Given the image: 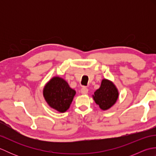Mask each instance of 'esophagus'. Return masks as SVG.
I'll return each instance as SVG.
<instances>
[{"mask_svg":"<svg viewBox=\"0 0 156 156\" xmlns=\"http://www.w3.org/2000/svg\"><path fill=\"white\" fill-rule=\"evenodd\" d=\"M80 91H81V93L82 94H87L88 93V89L87 87H82L81 88V90Z\"/></svg>","mask_w":156,"mask_h":156,"instance_id":"34e87169","label":"esophagus"}]
</instances>
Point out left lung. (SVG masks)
Returning <instances> with one entry per match:
<instances>
[{"mask_svg":"<svg viewBox=\"0 0 156 156\" xmlns=\"http://www.w3.org/2000/svg\"><path fill=\"white\" fill-rule=\"evenodd\" d=\"M118 96L117 89L113 83L103 79L102 80L101 87L94 92L93 98L101 109L107 110L115 103Z\"/></svg>","mask_w":156,"mask_h":156,"instance_id":"left-lung-1","label":"left lung"}]
</instances>
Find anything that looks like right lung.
Listing matches in <instances>:
<instances>
[{"label":"right lung","instance_id":"add662e5","mask_svg":"<svg viewBox=\"0 0 156 156\" xmlns=\"http://www.w3.org/2000/svg\"><path fill=\"white\" fill-rule=\"evenodd\" d=\"M76 91L69 87L64 79L54 77L45 85L44 96L46 102L53 108L64 112L69 108Z\"/></svg>","mask_w":156,"mask_h":156}]
</instances>
